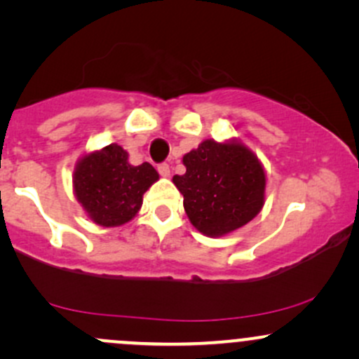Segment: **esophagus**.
Wrapping results in <instances>:
<instances>
[{
  "instance_id": "1",
  "label": "esophagus",
  "mask_w": 359,
  "mask_h": 359,
  "mask_svg": "<svg viewBox=\"0 0 359 359\" xmlns=\"http://www.w3.org/2000/svg\"><path fill=\"white\" fill-rule=\"evenodd\" d=\"M156 170H158V174L162 177L170 175V167H168V163H158V165H156Z\"/></svg>"
}]
</instances>
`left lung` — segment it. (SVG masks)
Returning a JSON list of instances; mask_svg holds the SVG:
<instances>
[{
	"instance_id": "1",
	"label": "left lung",
	"mask_w": 359,
	"mask_h": 359,
	"mask_svg": "<svg viewBox=\"0 0 359 359\" xmlns=\"http://www.w3.org/2000/svg\"><path fill=\"white\" fill-rule=\"evenodd\" d=\"M184 165L174 184L189 219L205 236L231 233L262 209L265 172L245 145L205 140L184 156Z\"/></svg>"
}]
</instances>
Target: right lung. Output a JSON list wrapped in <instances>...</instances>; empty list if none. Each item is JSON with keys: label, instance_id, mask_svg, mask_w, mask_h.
Here are the masks:
<instances>
[{"label": "right lung", "instance_id": "right-lung-1", "mask_svg": "<svg viewBox=\"0 0 359 359\" xmlns=\"http://www.w3.org/2000/svg\"><path fill=\"white\" fill-rule=\"evenodd\" d=\"M158 179L150 163L131 165L119 145H108L81 160L74 174V189L96 224H125L138 212L143 194Z\"/></svg>", "mask_w": 359, "mask_h": 359}]
</instances>
